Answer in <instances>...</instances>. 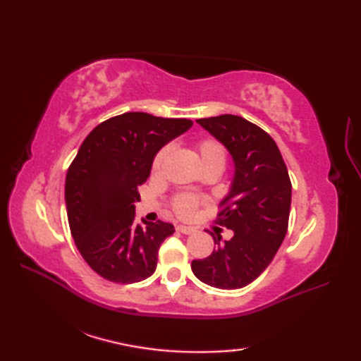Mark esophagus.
<instances>
[{"label":"esophagus","instance_id":"1","mask_svg":"<svg viewBox=\"0 0 361 361\" xmlns=\"http://www.w3.org/2000/svg\"><path fill=\"white\" fill-rule=\"evenodd\" d=\"M176 231H178V233H183V234H192V233H195V228H194V226L178 225V226H176Z\"/></svg>","mask_w":361,"mask_h":361}]
</instances>
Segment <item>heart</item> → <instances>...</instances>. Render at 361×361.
Masks as SVG:
<instances>
[{
	"label": "heart",
	"instance_id": "1",
	"mask_svg": "<svg viewBox=\"0 0 361 361\" xmlns=\"http://www.w3.org/2000/svg\"><path fill=\"white\" fill-rule=\"evenodd\" d=\"M195 153L200 161L202 169L204 167H216L221 172L226 163V150L224 145H221L216 140H202L195 144ZM169 155V149L164 147L161 149L155 158H153L152 163V171L153 173H159L161 169H163L166 158ZM198 203H200V198L190 194H181L175 198L173 202V209L183 219H189L194 216Z\"/></svg>",
	"mask_w": 361,
	"mask_h": 361
}]
</instances>
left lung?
<instances>
[{"mask_svg":"<svg viewBox=\"0 0 361 361\" xmlns=\"http://www.w3.org/2000/svg\"><path fill=\"white\" fill-rule=\"evenodd\" d=\"M229 152L234 176L221 200L219 224L233 231L229 240L212 235L216 250L192 260L190 268L211 287L248 286L270 265L287 234L291 183L278 145L262 128L234 114L197 119Z\"/></svg>","mask_w":361,"mask_h":361,"instance_id":"8db88e82","label":"left lung"}]
</instances>
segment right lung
I'll return each mask as SVG.
<instances>
[{
	"label": "right lung",
	"mask_w": 361,
	"mask_h": 361,
	"mask_svg": "<svg viewBox=\"0 0 361 361\" xmlns=\"http://www.w3.org/2000/svg\"><path fill=\"white\" fill-rule=\"evenodd\" d=\"M190 127L189 119L130 111L104 121L82 142L65 181L68 221L82 257L104 279L133 283L155 273L158 250L175 228L136 224L137 188L157 153Z\"/></svg>",
	"instance_id": "add662e5"
}]
</instances>
